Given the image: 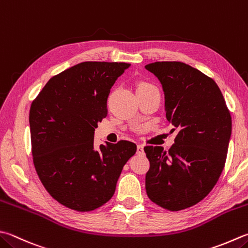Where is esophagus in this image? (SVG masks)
I'll use <instances>...</instances> for the list:
<instances>
[{"label":"esophagus","instance_id":"esophagus-1","mask_svg":"<svg viewBox=\"0 0 248 248\" xmlns=\"http://www.w3.org/2000/svg\"><path fill=\"white\" fill-rule=\"evenodd\" d=\"M137 154H143V146H142V144H138V146H137Z\"/></svg>","mask_w":248,"mask_h":248}]
</instances>
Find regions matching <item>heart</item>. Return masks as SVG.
<instances>
[{
  "mask_svg": "<svg viewBox=\"0 0 248 248\" xmlns=\"http://www.w3.org/2000/svg\"><path fill=\"white\" fill-rule=\"evenodd\" d=\"M153 88H156L153 86L152 84L147 83V82H140L136 85V92H142V91H148V90H153Z\"/></svg>",
  "mask_w": 248,
  "mask_h": 248,
  "instance_id": "obj_1",
  "label": "heart"
}]
</instances>
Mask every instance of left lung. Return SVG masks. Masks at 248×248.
<instances>
[{
    "instance_id": "8db88e82",
    "label": "left lung",
    "mask_w": 248,
    "mask_h": 248,
    "mask_svg": "<svg viewBox=\"0 0 248 248\" xmlns=\"http://www.w3.org/2000/svg\"><path fill=\"white\" fill-rule=\"evenodd\" d=\"M162 84L166 119L178 129L168 151L147 146L149 199L168 211L198 204L211 192L225 167L232 121L213 78L178 62L147 64ZM175 128L172 130H175Z\"/></svg>"
}]
</instances>
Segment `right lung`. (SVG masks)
<instances>
[{
  "label": "right lung",
  "instance_id": "add662e5",
  "mask_svg": "<svg viewBox=\"0 0 248 248\" xmlns=\"http://www.w3.org/2000/svg\"><path fill=\"white\" fill-rule=\"evenodd\" d=\"M129 63L85 62L50 78L29 114L32 156L47 192L78 212L113 197L126 162L137 150L127 140L94 147L98 122L107 116L111 87Z\"/></svg>",
  "mask_w": 248,
  "mask_h": 248
}]
</instances>
